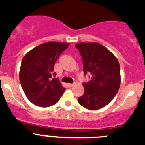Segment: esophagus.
Returning <instances> with one entry per match:
<instances>
[{
  "label": "esophagus",
  "mask_w": 145,
  "mask_h": 145,
  "mask_svg": "<svg viewBox=\"0 0 145 145\" xmlns=\"http://www.w3.org/2000/svg\"><path fill=\"white\" fill-rule=\"evenodd\" d=\"M74 85V83H68V84H67V86H68L69 88H71V87H72Z\"/></svg>",
  "instance_id": "1"
}]
</instances>
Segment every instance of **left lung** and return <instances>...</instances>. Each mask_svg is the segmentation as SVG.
Instances as JSON below:
<instances>
[{"label":"left lung","mask_w":145,"mask_h":145,"mask_svg":"<svg viewBox=\"0 0 145 145\" xmlns=\"http://www.w3.org/2000/svg\"><path fill=\"white\" fill-rule=\"evenodd\" d=\"M83 59V72L91 74L83 83L85 92L78 101L83 107L97 110L106 106L117 93L121 84L120 65L112 52L97 43L76 45Z\"/></svg>","instance_id":"obj_1"}]
</instances>
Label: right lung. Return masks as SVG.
<instances>
[{"mask_svg":"<svg viewBox=\"0 0 145 145\" xmlns=\"http://www.w3.org/2000/svg\"><path fill=\"white\" fill-rule=\"evenodd\" d=\"M69 43L46 42L31 50L23 57L20 70L22 88L29 100L48 107L56 104L65 88L53 72L54 66Z\"/></svg>","mask_w":145,"mask_h":145,"instance_id":"add662e5","label":"right lung"}]
</instances>
